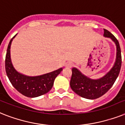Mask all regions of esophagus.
<instances>
[{"label":"esophagus","mask_w":125,"mask_h":125,"mask_svg":"<svg viewBox=\"0 0 125 125\" xmlns=\"http://www.w3.org/2000/svg\"><path fill=\"white\" fill-rule=\"evenodd\" d=\"M65 66L66 67L68 68H71L73 66V63L71 62H67L65 63Z\"/></svg>","instance_id":"esophagus-1"}]
</instances>
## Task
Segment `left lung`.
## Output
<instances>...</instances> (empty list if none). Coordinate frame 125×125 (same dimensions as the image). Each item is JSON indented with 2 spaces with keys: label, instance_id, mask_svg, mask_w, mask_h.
<instances>
[{
  "label": "left lung",
  "instance_id": "obj_1",
  "mask_svg": "<svg viewBox=\"0 0 125 125\" xmlns=\"http://www.w3.org/2000/svg\"><path fill=\"white\" fill-rule=\"evenodd\" d=\"M104 36L110 38L115 43L117 56L115 64L105 76L99 80H91L82 74L76 68L72 69L70 85L78 95L86 99H94L101 97L112 87L119 76L121 67V54L118 40L108 30L104 29Z\"/></svg>",
  "mask_w": 125,
  "mask_h": 125
}]
</instances>
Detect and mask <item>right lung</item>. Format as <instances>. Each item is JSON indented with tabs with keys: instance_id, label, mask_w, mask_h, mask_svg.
Masks as SVG:
<instances>
[{
	"instance_id": "1",
	"label": "right lung",
	"mask_w": 125,
	"mask_h": 125,
	"mask_svg": "<svg viewBox=\"0 0 125 125\" xmlns=\"http://www.w3.org/2000/svg\"><path fill=\"white\" fill-rule=\"evenodd\" d=\"M11 39L7 49L5 68L7 76L12 85L20 93L29 98H35L46 94L52 89L56 77L59 74L62 69L38 76H27L18 73L14 69L10 58V47L13 38Z\"/></svg>"
}]
</instances>
